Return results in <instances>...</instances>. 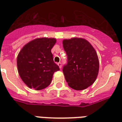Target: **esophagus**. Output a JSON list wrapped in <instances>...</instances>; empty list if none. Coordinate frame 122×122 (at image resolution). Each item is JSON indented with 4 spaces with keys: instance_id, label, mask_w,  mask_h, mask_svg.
Listing matches in <instances>:
<instances>
[{
    "instance_id": "esophagus-1",
    "label": "esophagus",
    "mask_w": 122,
    "mask_h": 122,
    "mask_svg": "<svg viewBox=\"0 0 122 122\" xmlns=\"http://www.w3.org/2000/svg\"><path fill=\"white\" fill-rule=\"evenodd\" d=\"M58 66H59V68L61 69V67H62V64H61V63H58Z\"/></svg>"
}]
</instances>
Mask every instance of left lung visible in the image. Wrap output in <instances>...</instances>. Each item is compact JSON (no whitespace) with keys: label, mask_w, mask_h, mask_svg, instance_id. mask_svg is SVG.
Wrapping results in <instances>:
<instances>
[{"label":"left lung","mask_w":122,"mask_h":122,"mask_svg":"<svg viewBox=\"0 0 122 122\" xmlns=\"http://www.w3.org/2000/svg\"><path fill=\"white\" fill-rule=\"evenodd\" d=\"M63 48L67 56L63 72L67 84L77 91L91 86L98 75L99 63L96 50L83 38L64 40Z\"/></svg>","instance_id":"8db88e82"}]
</instances>
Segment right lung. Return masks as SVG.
I'll use <instances>...</instances> for the list:
<instances>
[{"label":"right lung","instance_id":"add662e5","mask_svg":"<svg viewBox=\"0 0 122 122\" xmlns=\"http://www.w3.org/2000/svg\"><path fill=\"white\" fill-rule=\"evenodd\" d=\"M56 41L55 38H36L25 45L18 54V73L30 88L43 89L51 84L54 72L59 71L51 51Z\"/></svg>","mask_w":122,"mask_h":122}]
</instances>
